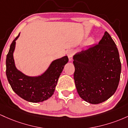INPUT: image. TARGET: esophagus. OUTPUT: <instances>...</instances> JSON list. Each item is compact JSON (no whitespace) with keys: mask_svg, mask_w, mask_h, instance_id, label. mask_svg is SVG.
Masks as SVG:
<instances>
[{"mask_svg":"<svg viewBox=\"0 0 128 128\" xmlns=\"http://www.w3.org/2000/svg\"><path fill=\"white\" fill-rule=\"evenodd\" d=\"M74 54V52L73 50H70V51H68V53H67V55H68L70 61H72V57Z\"/></svg>","mask_w":128,"mask_h":128,"instance_id":"esophagus-1","label":"esophagus"}]
</instances>
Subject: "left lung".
<instances>
[{
  "label": "left lung",
  "mask_w": 128,
  "mask_h": 128,
  "mask_svg": "<svg viewBox=\"0 0 128 128\" xmlns=\"http://www.w3.org/2000/svg\"><path fill=\"white\" fill-rule=\"evenodd\" d=\"M74 79L78 95L91 104L110 98L118 87L121 62L118 49L106 31L98 45L73 56Z\"/></svg>",
  "instance_id": "8db88e82"
}]
</instances>
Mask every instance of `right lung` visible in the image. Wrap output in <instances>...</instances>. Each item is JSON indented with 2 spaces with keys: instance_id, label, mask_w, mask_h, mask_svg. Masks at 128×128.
I'll list each match as a JSON object with an SVG mask.
<instances>
[{
  "instance_id": "right-lung-1",
  "label": "right lung",
  "mask_w": 128,
  "mask_h": 128,
  "mask_svg": "<svg viewBox=\"0 0 128 128\" xmlns=\"http://www.w3.org/2000/svg\"><path fill=\"white\" fill-rule=\"evenodd\" d=\"M19 36L20 33L12 41L6 56L7 78L12 90L21 98L30 102H42L54 94L58 78L68 62V57L65 56L54 60L40 76L31 77L25 75L17 69L13 57L16 41Z\"/></svg>"
}]
</instances>
